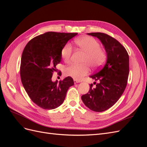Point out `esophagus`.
Here are the masks:
<instances>
[{
    "label": "esophagus",
    "instance_id": "obj_1",
    "mask_svg": "<svg viewBox=\"0 0 147 147\" xmlns=\"http://www.w3.org/2000/svg\"><path fill=\"white\" fill-rule=\"evenodd\" d=\"M74 83H75V84H76V83H78L80 82V81H79V80H76V79H74Z\"/></svg>",
    "mask_w": 147,
    "mask_h": 147
}]
</instances>
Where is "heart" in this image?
Masks as SVG:
<instances>
[{
  "label": "heart",
  "mask_w": 147,
  "mask_h": 147,
  "mask_svg": "<svg viewBox=\"0 0 147 147\" xmlns=\"http://www.w3.org/2000/svg\"><path fill=\"white\" fill-rule=\"evenodd\" d=\"M75 43L80 50L85 53L82 65L71 64L65 69V74L76 80L81 79L90 72V65L93 68H97L103 64L106 60L105 51L100 48V45L96 40L91 37H82L77 38ZM72 53L70 44L67 43L61 51V58L66 63H69ZM88 64L87 65V64Z\"/></svg>",
  "instance_id": "obj_1"
}]
</instances>
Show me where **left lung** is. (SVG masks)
Masks as SVG:
<instances>
[{
  "mask_svg": "<svg viewBox=\"0 0 147 147\" xmlns=\"http://www.w3.org/2000/svg\"><path fill=\"white\" fill-rule=\"evenodd\" d=\"M88 34L100 40L107 53V62L98 72L90 76L99 82L95 88L90 84V90L82 96V99L87 107L100 112L112 107L125 90L129 72V55L125 48L110 35L101 32Z\"/></svg>",
  "mask_w": 147,
  "mask_h": 147,
  "instance_id": "1",
  "label": "left lung"
}]
</instances>
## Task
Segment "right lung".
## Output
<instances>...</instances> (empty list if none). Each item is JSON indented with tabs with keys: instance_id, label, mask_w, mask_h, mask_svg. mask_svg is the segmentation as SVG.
<instances>
[{
	"instance_id": "add662e5",
	"label": "right lung",
	"mask_w": 147,
	"mask_h": 147,
	"mask_svg": "<svg viewBox=\"0 0 147 147\" xmlns=\"http://www.w3.org/2000/svg\"><path fill=\"white\" fill-rule=\"evenodd\" d=\"M77 33L48 32L33 38L26 45L21 56L20 75L22 84L34 103L46 110L58 107L65 98L72 77L63 81L51 80L61 61V51Z\"/></svg>"
}]
</instances>
